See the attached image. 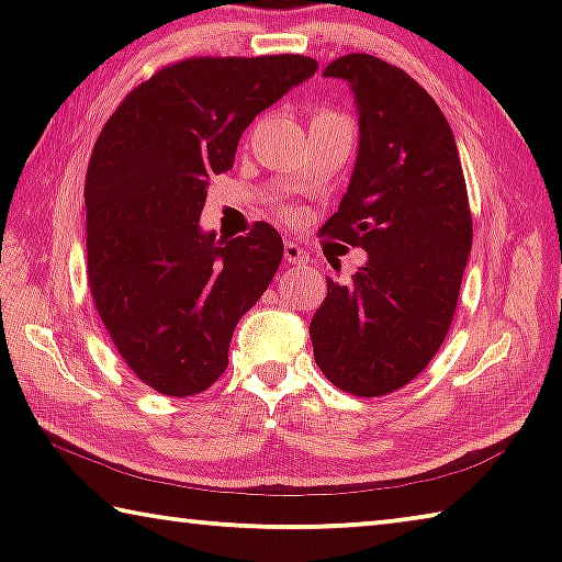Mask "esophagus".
Instances as JSON below:
<instances>
[{
    "mask_svg": "<svg viewBox=\"0 0 562 562\" xmlns=\"http://www.w3.org/2000/svg\"><path fill=\"white\" fill-rule=\"evenodd\" d=\"M284 260L292 262V265H307L310 262V252L304 250L300 243L284 240Z\"/></svg>",
    "mask_w": 562,
    "mask_h": 562,
    "instance_id": "obj_1",
    "label": "esophagus"
}]
</instances>
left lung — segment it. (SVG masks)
I'll return each mask as SVG.
<instances>
[{"mask_svg":"<svg viewBox=\"0 0 562 562\" xmlns=\"http://www.w3.org/2000/svg\"><path fill=\"white\" fill-rule=\"evenodd\" d=\"M325 76L355 93L359 148L322 233L369 258L349 282L327 278L310 339L341 392L384 396L449 335L473 240L469 195L449 121L412 76L369 54L341 56Z\"/></svg>","mask_w":562,"mask_h":562,"instance_id":"obj_1","label":"left lung"}]
</instances>
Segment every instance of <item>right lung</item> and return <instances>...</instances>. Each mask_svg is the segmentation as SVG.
Instances as JSON below:
<instances>
[{
	"mask_svg": "<svg viewBox=\"0 0 562 562\" xmlns=\"http://www.w3.org/2000/svg\"><path fill=\"white\" fill-rule=\"evenodd\" d=\"M315 71L300 54L178 61L133 89L93 146V304L131 372L160 394H201L225 372L237 322L278 272L272 225L227 240L203 231L201 213L243 131Z\"/></svg>",
	"mask_w": 562,
	"mask_h": 562,
	"instance_id": "1",
	"label": "right lung"
}]
</instances>
